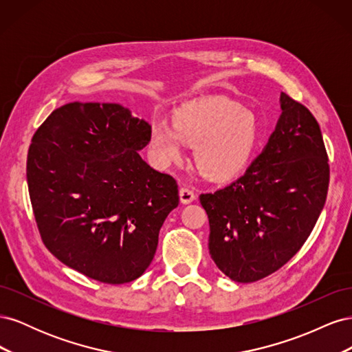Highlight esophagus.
<instances>
[{"label":"esophagus","mask_w":352,"mask_h":352,"mask_svg":"<svg viewBox=\"0 0 352 352\" xmlns=\"http://www.w3.org/2000/svg\"><path fill=\"white\" fill-rule=\"evenodd\" d=\"M179 198H180V202H182V204H189V202H192L195 199V194H194L192 189L180 188Z\"/></svg>","instance_id":"34e87169"}]
</instances>
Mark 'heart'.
Masks as SVG:
<instances>
[{
  "mask_svg": "<svg viewBox=\"0 0 352 352\" xmlns=\"http://www.w3.org/2000/svg\"><path fill=\"white\" fill-rule=\"evenodd\" d=\"M255 116L223 97L189 102L172 116V126L154 123L148 151L162 168L182 163L185 144L194 146L199 172L212 180L233 177L245 168L257 145Z\"/></svg>",
  "mask_w": 352,
  "mask_h": 352,
  "instance_id": "heart-1",
  "label": "heart"
}]
</instances>
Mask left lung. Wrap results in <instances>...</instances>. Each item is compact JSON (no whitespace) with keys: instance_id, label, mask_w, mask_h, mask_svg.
<instances>
[{"instance_id":"1","label":"left lung","mask_w":352,"mask_h":352,"mask_svg":"<svg viewBox=\"0 0 352 352\" xmlns=\"http://www.w3.org/2000/svg\"><path fill=\"white\" fill-rule=\"evenodd\" d=\"M269 142L239 179L199 201L210 223L208 250L229 279L250 283L289 261L324 207L329 164L320 126L280 94Z\"/></svg>"}]
</instances>
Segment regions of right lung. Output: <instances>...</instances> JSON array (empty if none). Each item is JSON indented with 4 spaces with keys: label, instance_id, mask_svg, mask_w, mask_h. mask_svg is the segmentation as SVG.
Returning a JSON list of instances; mask_svg holds the SVG:
<instances>
[{
    "label": "right lung",
    "instance_id": "right-lung-1",
    "mask_svg": "<svg viewBox=\"0 0 352 352\" xmlns=\"http://www.w3.org/2000/svg\"><path fill=\"white\" fill-rule=\"evenodd\" d=\"M151 124L114 102H70L32 138L28 186L42 242L67 267L102 283L144 274L176 180L140 155Z\"/></svg>",
    "mask_w": 352,
    "mask_h": 352
}]
</instances>
